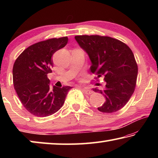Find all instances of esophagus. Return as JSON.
<instances>
[{
	"label": "esophagus",
	"instance_id": "esophagus-1",
	"mask_svg": "<svg viewBox=\"0 0 158 158\" xmlns=\"http://www.w3.org/2000/svg\"><path fill=\"white\" fill-rule=\"evenodd\" d=\"M83 91L85 93V94H87V95H90L92 94L93 93V91L92 90H90L89 88H83Z\"/></svg>",
	"mask_w": 158,
	"mask_h": 158
}]
</instances>
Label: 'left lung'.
Returning <instances> with one entry per match:
<instances>
[{
    "instance_id": "obj_1",
    "label": "left lung",
    "mask_w": 158,
    "mask_h": 158,
    "mask_svg": "<svg viewBox=\"0 0 158 158\" xmlns=\"http://www.w3.org/2000/svg\"><path fill=\"white\" fill-rule=\"evenodd\" d=\"M79 46L88 53L92 65L90 71L104 77L105 89L93 91L105 96L106 101L98 109L114 113L121 109L135 91L138 67L132 50L126 44L108 36L77 35ZM100 84H97L99 85Z\"/></svg>"
}]
</instances>
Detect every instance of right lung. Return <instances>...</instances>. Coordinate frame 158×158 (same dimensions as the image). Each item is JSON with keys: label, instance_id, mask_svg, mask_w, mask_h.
<instances>
[{"label": "right lung", "instance_id": "add662e5", "mask_svg": "<svg viewBox=\"0 0 158 158\" xmlns=\"http://www.w3.org/2000/svg\"><path fill=\"white\" fill-rule=\"evenodd\" d=\"M68 42V37L52 38L34 44L23 51L14 63L13 84L20 101L34 116L46 117L62 107L71 86L50 87L52 56Z\"/></svg>", "mask_w": 158, "mask_h": 158}]
</instances>
